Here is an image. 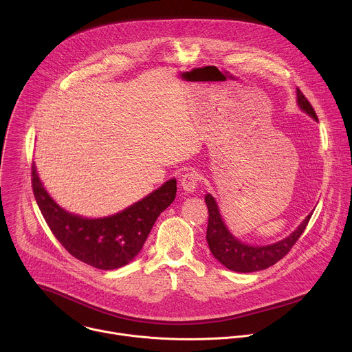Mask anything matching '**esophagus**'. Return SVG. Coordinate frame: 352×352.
Instances as JSON below:
<instances>
[{
    "mask_svg": "<svg viewBox=\"0 0 352 352\" xmlns=\"http://www.w3.org/2000/svg\"><path fill=\"white\" fill-rule=\"evenodd\" d=\"M197 174L196 173H193V171H188V173H185L184 175H182V178H181V188L185 190V192H188V193H190V192H193L195 189H196V186H197Z\"/></svg>",
    "mask_w": 352,
    "mask_h": 352,
    "instance_id": "34e87169",
    "label": "esophagus"
}]
</instances>
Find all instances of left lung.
Here are the masks:
<instances>
[{
	"instance_id": "1",
	"label": "left lung",
	"mask_w": 352,
	"mask_h": 352,
	"mask_svg": "<svg viewBox=\"0 0 352 352\" xmlns=\"http://www.w3.org/2000/svg\"><path fill=\"white\" fill-rule=\"evenodd\" d=\"M298 104L304 111H307L314 120L318 121V116L309 103V100L304 96V93L296 89ZM208 210H209V221H208V231L206 239L210 248V252L213 256L224 265L227 269L239 273H250L256 270H263L278 261H281L299 239V236L304 234L312 213L302 221L289 236L285 239L276 242L273 245L266 246H250L239 242L235 239L230 231L227 230L226 224L221 220L219 208L216 205V200L212 195H206L205 197Z\"/></svg>"
}]
</instances>
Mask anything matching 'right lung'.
Instances as JSON below:
<instances>
[{"label":"right lung","instance_id":"right-lung-1","mask_svg":"<svg viewBox=\"0 0 352 352\" xmlns=\"http://www.w3.org/2000/svg\"><path fill=\"white\" fill-rule=\"evenodd\" d=\"M32 188L47 226L68 252L89 266L113 270L129 263L140 252L160 213L174 202L177 181L166 182L121 213L96 220L63 210L43 188L34 163Z\"/></svg>","mask_w":352,"mask_h":352}]
</instances>
